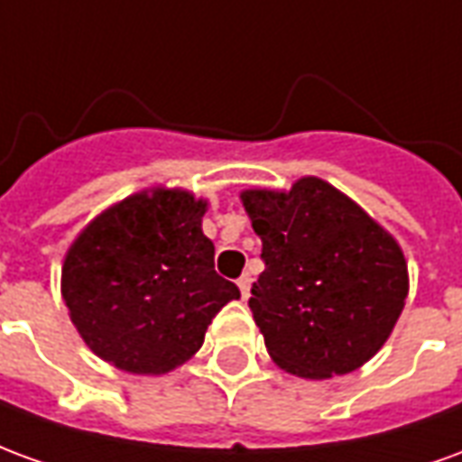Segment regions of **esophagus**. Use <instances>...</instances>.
I'll return each mask as SVG.
<instances>
[{
    "instance_id": "esophagus-1",
    "label": "esophagus",
    "mask_w": 462,
    "mask_h": 462,
    "mask_svg": "<svg viewBox=\"0 0 462 462\" xmlns=\"http://www.w3.org/2000/svg\"><path fill=\"white\" fill-rule=\"evenodd\" d=\"M237 287H240V291H242V300H247V297H250V290H252L250 274H242L240 280H237Z\"/></svg>"
}]
</instances>
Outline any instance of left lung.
<instances>
[{"label":"left lung","mask_w":462,"mask_h":462,"mask_svg":"<svg viewBox=\"0 0 462 462\" xmlns=\"http://www.w3.org/2000/svg\"><path fill=\"white\" fill-rule=\"evenodd\" d=\"M264 272L250 310L270 356L301 378L354 371L383 346L408 294L403 252L319 178L242 192Z\"/></svg>","instance_id":"1"}]
</instances>
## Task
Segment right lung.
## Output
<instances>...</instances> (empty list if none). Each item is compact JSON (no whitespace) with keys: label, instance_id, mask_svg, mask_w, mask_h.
I'll list each match as a JSON object with an SVG mask.
<instances>
[{"label":"right lung","instance_id":"add662e5","mask_svg":"<svg viewBox=\"0 0 462 462\" xmlns=\"http://www.w3.org/2000/svg\"><path fill=\"white\" fill-rule=\"evenodd\" d=\"M205 202L190 192L133 195L71 245L61 294L98 356L131 374H165L202 346L237 284L215 272L202 235Z\"/></svg>","mask_w":462,"mask_h":462}]
</instances>
